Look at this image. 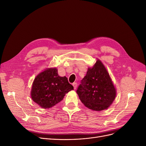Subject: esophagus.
I'll return each instance as SVG.
<instances>
[{
    "label": "esophagus",
    "mask_w": 146,
    "mask_h": 146,
    "mask_svg": "<svg viewBox=\"0 0 146 146\" xmlns=\"http://www.w3.org/2000/svg\"><path fill=\"white\" fill-rule=\"evenodd\" d=\"M72 85H73L74 89H76V88H77V83H74L72 84Z\"/></svg>",
    "instance_id": "esophagus-1"
}]
</instances>
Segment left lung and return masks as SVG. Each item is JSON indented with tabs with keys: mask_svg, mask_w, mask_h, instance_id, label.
Wrapping results in <instances>:
<instances>
[{
	"mask_svg": "<svg viewBox=\"0 0 146 146\" xmlns=\"http://www.w3.org/2000/svg\"><path fill=\"white\" fill-rule=\"evenodd\" d=\"M76 92L85 106L97 111L109 108L116 96L109 73L99 60L92 68H88Z\"/></svg>",
	"mask_w": 146,
	"mask_h": 146,
	"instance_id": "1",
	"label": "left lung"
}]
</instances>
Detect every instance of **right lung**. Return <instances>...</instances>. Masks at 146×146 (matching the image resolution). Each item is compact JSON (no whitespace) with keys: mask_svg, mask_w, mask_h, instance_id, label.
Returning a JSON list of instances; mask_svg holds the SVG:
<instances>
[{"mask_svg":"<svg viewBox=\"0 0 146 146\" xmlns=\"http://www.w3.org/2000/svg\"><path fill=\"white\" fill-rule=\"evenodd\" d=\"M73 89L66 77H60L56 68H49L35 78L31 98L41 108L49 109L61 102L65 94Z\"/></svg>","mask_w":146,"mask_h":146,"instance_id":"right-lung-1","label":"right lung"}]
</instances>
